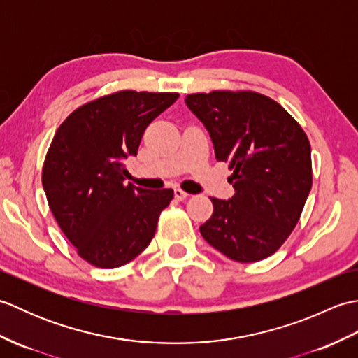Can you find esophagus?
<instances>
[{"mask_svg":"<svg viewBox=\"0 0 358 358\" xmlns=\"http://www.w3.org/2000/svg\"><path fill=\"white\" fill-rule=\"evenodd\" d=\"M173 195H175V199H177L178 201H183V200H186L187 196H189V194L185 192V191H181V189H175Z\"/></svg>","mask_w":358,"mask_h":358,"instance_id":"1","label":"esophagus"}]
</instances>
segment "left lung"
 Instances as JSON below:
<instances>
[{
	"mask_svg": "<svg viewBox=\"0 0 358 358\" xmlns=\"http://www.w3.org/2000/svg\"><path fill=\"white\" fill-rule=\"evenodd\" d=\"M185 103L206 127L218 162L234 171L229 200L210 199L200 226L212 248L240 263L260 262L283 245L313 187L310 144L300 124L271 98L214 90Z\"/></svg>",
	"mask_w": 358,
	"mask_h": 358,
	"instance_id": "8db88e82",
	"label": "left lung"
}]
</instances>
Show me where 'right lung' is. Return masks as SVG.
<instances>
[{
    "label": "right lung",
    "mask_w": 358,
    "mask_h": 358,
    "mask_svg": "<svg viewBox=\"0 0 358 358\" xmlns=\"http://www.w3.org/2000/svg\"><path fill=\"white\" fill-rule=\"evenodd\" d=\"M178 94L123 90L81 106L58 127L43 166V189L62 231L81 258L113 269L154 238L172 189L124 183V159L135 157L152 120Z\"/></svg>",
    "instance_id": "obj_1"
}]
</instances>
